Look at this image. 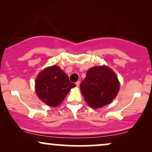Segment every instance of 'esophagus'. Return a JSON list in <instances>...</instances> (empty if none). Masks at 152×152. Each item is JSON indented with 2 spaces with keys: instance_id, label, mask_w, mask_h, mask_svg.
Returning a JSON list of instances; mask_svg holds the SVG:
<instances>
[{
  "instance_id": "obj_1",
  "label": "esophagus",
  "mask_w": 152,
  "mask_h": 152,
  "mask_svg": "<svg viewBox=\"0 0 152 152\" xmlns=\"http://www.w3.org/2000/svg\"><path fill=\"white\" fill-rule=\"evenodd\" d=\"M76 86H77V87H79V85H80V81H77V82H76Z\"/></svg>"
}]
</instances>
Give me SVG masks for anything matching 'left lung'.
<instances>
[{"label": "left lung", "instance_id": "8db88e82", "mask_svg": "<svg viewBox=\"0 0 152 152\" xmlns=\"http://www.w3.org/2000/svg\"><path fill=\"white\" fill-rule=\"evenodd\" d=\"M85 101L94 109L102 108L113 101L120 88L118 78L111 69L105 66L91 68L80 84Z\"/></svg>", "mask_w": 152, "mask_h": 152}]
</instances>
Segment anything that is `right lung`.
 I'll use <instances>...</instances> for the list:
<instances>
[{"label":"right lung","mask_w":152,"mask_h":152,"mask_svg":"<svg viewBox=\"0 0 152 152\" xmlns=\"http://www.w3.org/2000/svg\"><path fill=\"white\" fill-rule=\"evenodd\" d=\"M76 86L69 81L68 75L58 66L47 67L38 74L35 81L38 98L49 106H58L71 88Z\"/></svg>","instance_id":"right-lung-1"}]
</instances>
